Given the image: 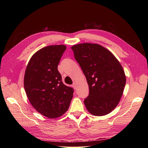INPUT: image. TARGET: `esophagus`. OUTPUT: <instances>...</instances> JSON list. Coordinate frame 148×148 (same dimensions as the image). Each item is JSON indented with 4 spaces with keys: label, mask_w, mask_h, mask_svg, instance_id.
Returning <instances> with one entry per match:
<instances>
[{
    "label": "esophagus",
    "mask_w": 148,
    "mask_h": 148,
    "mask_svg": "<svg viewBox=\"0 0 148 148\" xmlns=\"http://www.w3.org/2000/svg\"><path fill=\"white\" fill-rule=\"evenodd\" d=\"M76 86H77V83H76V82H74V83H73V87H74V89H76Z\"/></svg>",
    "instance_id": "esophagus-1"
}]
</instances>
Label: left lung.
Instances as JSON below:
<instances>
[{
	"label": "left lung",
	"mask_w": 148,
	"mask_h": 148,
	"mask_svg": "<svg viewBox=\"0 0 148 148\" xmlns=\"http://www.w3.org/2000/svg\"><path fill=\"white\" fill-rule=\"evenodd\" d=\"M71 49L89 86V95L84 100L88 111L98 116L109 114L120 101L126 84L121 64L98 44L81 43Z\"/></svg>",
	"instance_id": "left-lung-1"
}]
</instances>
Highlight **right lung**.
Returning <instances> with one entry per match:
<instances>
[{
  "label": "right lung",
  "instance_id": "add662e5",
  "mask_svg": "<svg viewBox=\"0 0 148 148\" xmlns=\"http://www.w3.org/2000/svg\"><path fill=\"white\" fill-rule=\"evenodd\" d=\"M67 47L51 45L38 50L28 63L24 76V88L29 101L36 111L55 119L67 111L74 90L65 86L58 65Z\"/></svg>",
  "mask_w": 148,
  "mask_h": 148
}]
</instances>
